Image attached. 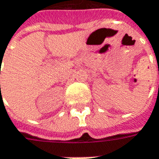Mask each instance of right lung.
<instances>
[{"instance_id": "add662e5", "label": "right lung", "mask_w": 159, "mask_h": 159, "mask_svg": "<svg viewBox=\"0 0 159 159\" xmlns=\"http://www.w3.org/2000/svg\"><path fill=\"white\" fill-rule=\"evenodd\" d=\"M0 87H1V85H0Z\"/></svg>"}]
</instances>
